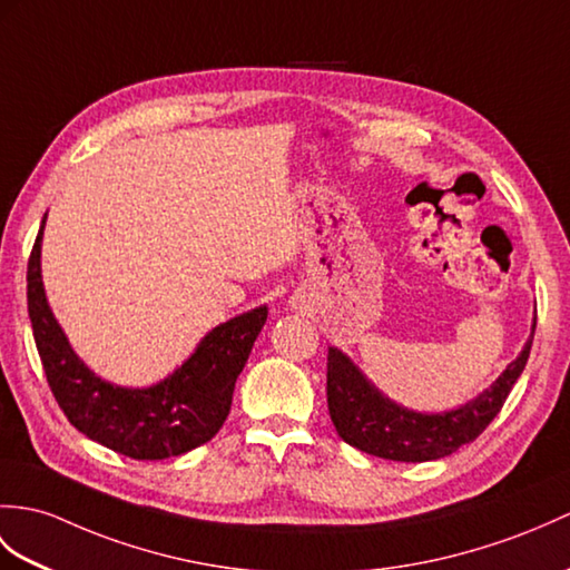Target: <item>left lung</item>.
<instances>
[{
    "label": "left lung",
    "mask_w": 570,
    "mask_h": 570,
    "mask_svg": "<svg viewBox=\"0 0 570 570\" xmlns=\"http://www.w3.org/2000/svg\"><path fill=\"white\" fill-rule=\"evenodd\" d=\"M537 317L524 350L518 360L508 364L491 389L479 399L449 413H415L389 401L347 354L330 347L327 352V410L337 434L347 444L391 461H432L456 452L459 446L473 442L510 395L514 381L524 372L532 350Z\"/></svg>",
    "instance_id": "8db88e82"
}]
</instances>
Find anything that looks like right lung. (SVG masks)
Segmentation results:
<instances>
[{
  "label": "right lung",
  "mask_w": 570,
  "mask_h": 570,
  "mask_svg": "<svg viewBox=\"0 0 570 570\" xmlns=\"http://www.w3.org/2000/svg\"><path fill=\"white\" fill-rule=\"evenodd\" d=\"M43 225L29 257V317L48 386L72 425L114 452L155 461L206 444L230 413L235 381L267 323V306L210 330L175 374L150 389H121L89 372L46 301L41 279Z\"/></svg>",
  "instance_id": "right-lung-1"
}]
</instances>
